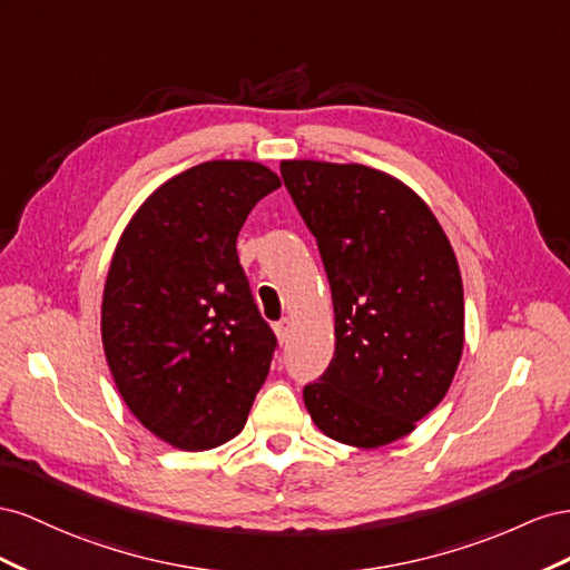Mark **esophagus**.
<instances>
[{"instance_id":"obj_1","label":"esophagus","mask_w":570,"mask_h":570,"mask_svg":"<svg viewBox=\"0 0 570 570\" xmlns=\"http://www.w3.org/2000/svg\"><path fill=\"white\" fill-rule=\"evenodd\" d=\"M274 332H276V338H279L282 344H286V341H288V332H291V320L284 317V320L276 322V324H274Z\"/></svg>"}]
</instances>
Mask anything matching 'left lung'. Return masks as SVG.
Listing matches in <instances>:
<instances>
[{
    "instance_id": "1",
    "label": "left lung",
    "mask_w": 570,
    "mask_h": 570,
    "mask_svg": "<svg viewBox=\"0 0 570 570\" xmlns=\"http://www.w3.org/2000/svg\"><path fill=\"white\" fill-rule=\"evenodd\" d=\"M282 178L317 240L334 301V357L303 386L305 409L341 444L396 442L456 375V255L430 207L384 171L291 159Z\"/></svg>"
}]
</instances>
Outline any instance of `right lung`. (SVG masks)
<instances>
[{
  "instance_id": "right-lung-1",
  "label": "right lung",
  "mask_w": 570,
  "mask_h": 570,
  "mask_svg": "<svg viewBox=\"0 0 570 570\" xmlns=\"http://www.w3.org/2000/svg\"><path fill=\"white\" fill-rule=\"evenodd\" d=\"M279 186L257 161H203L142 203L111 257L102 298L109 370L131 413L176 449L234 439L267 380L276 336L236 238Z\"/></svg>"
}]
</instances>
